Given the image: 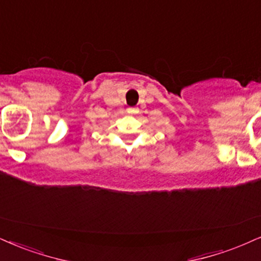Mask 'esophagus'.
<instances>
[{"label":"esophagus","instance_id":"34e87169","mask_svg":"<svg viewBox=\"0 0 261 261\" xmlns=\"http://www.w3.org/2000/svg\"><path fill=\"white\" fill-rule=\"evenodd\" d=\"M137 111H138V109H136V108L129 109V112H137Z\"/></svg>","mask_w":261,"mask_h":261}]
</instances>
